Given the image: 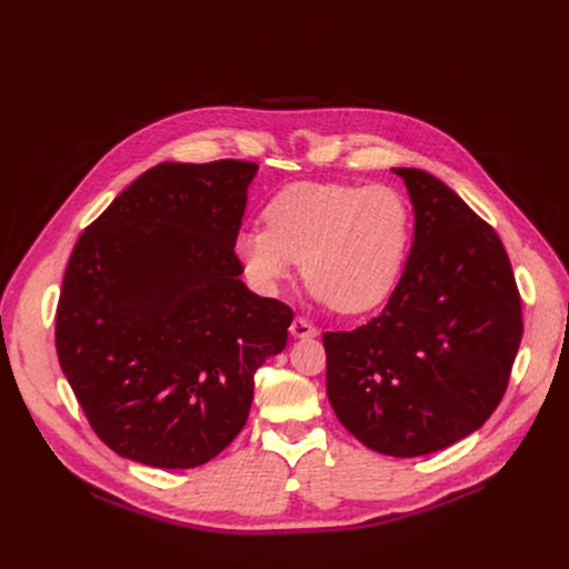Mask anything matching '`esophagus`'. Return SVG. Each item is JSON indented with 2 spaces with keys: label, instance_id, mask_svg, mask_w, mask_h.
<instances>
[{
  "label": "esophagus",
  "instance_id": "1",
  "mask_svg": "<svg viewBox=\"0 0 569 569\" xmlns=\"http://www.w3.org/2000/svg\"><path fill=\"white\" fill-rule=\"evenodd\" d=\"M290 333H292V338H315L319 331L312 327V323H308L303 317H295L292 323H290Z\"/></svg>",
  "mask_w": 569,
  "mask_h": 569
}]
</instances>
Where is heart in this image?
<instances>
[{"mask_svg": "<svg viewBox=\"0 0 569 569\" xmlns=\"http://www.w3.org/2000/svg\"><path fill=\"white\" fill-rule=\"evenodd\" d=\"M242 229L236 257L250 283L274 292L301 261L315 299L342 315L376 308L393 290L412 238V209L391 187L295 182Z\"/></svg>", "mask_w": 569, "mask_h": 569, "instance_id": "b5f03b06", "label": "heart"}]
</instances>
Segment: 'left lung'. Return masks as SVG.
Segmentation results:
<instances>
[{"label": "left lung", "mask_w": 569, "mask_h": 569, "mask_svg": "<svg viewBox=\"0 0 569 569\" xmlns=\"http://www.w3.org/2000/svg\"><path fill=\"white\" fill-rule=\"evenodd\" d=\"M415 207V242L378 317L323 333L327 393L367 448L419 457L481 428L500 405L522 306L496 229L421 169H391Z\"/></svg>", "instance_id": "obj_1"}]
</instances>
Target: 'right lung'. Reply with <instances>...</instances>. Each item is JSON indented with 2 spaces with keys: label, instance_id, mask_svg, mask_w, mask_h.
I'll use <instances>...</instances> for the list:
<instances>
[{
  "label": "right lung",
  "instance_id": "1",
  "mask_svg": "<svg viewBox=\"0 0 569 569\" xmlns=\"http://www.w3.org/2000/svg\"><path fill=\"white\" fill-rule=\"evenodd\" d=\"M254 161H164L83 231L64 270L56 351L97 437L154 468H196L242 430L254 373L292 310L254 295L233 252Z\"/></svg>",
  "mask_w": 569,
  "mask_h": 569
}]
</instances>
